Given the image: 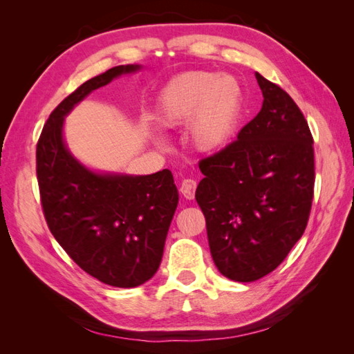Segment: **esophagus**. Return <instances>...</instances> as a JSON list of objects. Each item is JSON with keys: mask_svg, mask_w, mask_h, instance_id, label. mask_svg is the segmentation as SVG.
Returning a JSON list of instances; mask_svg holds the SVG:
<instances>
[{"mask_svg": "<svg viewBox=\"0 0 354 354\" xmlns=\"http://www.w3.org/2000/svg\"><path fill=\"white\" fill-rule=\"evenodd\" d=\"M196 181H193V179H184L181 187H179V192L183 193V196L185 199H194V192H196Z\"/></svg>", "mask_w": 354, "mask_h": 354, "instance_id": "esophagus-1", "label": "esophagus"}]
</instances>
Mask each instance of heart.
Listing matches in <instances>:
<instances>
[{"mask_svg": "<svg viewBox=\"0 0 354 354\" xmlns=\"http://www.w3.org/2000/svg\"><path fill=\"white\" fill-rule=\"evenodd\" d=\"M242 93L234 79L209 71L173 77L156 102L155 118L164 127L187 123V138L201 152H213L236 129Z\"/></svg>", "mask_w": 354, "mask_h": 354, "instance_id": "heart-1", "label": "heart"}]
</instances>
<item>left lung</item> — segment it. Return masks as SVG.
I'll list each match as a JSON object with an SVG mask.
<instances>
[{
    "label": "left lung",
    "mask_w": 354,
    "mask_h": 354,
    "mask_svg": "<svg viewBox=\"0 0 354 354\" xmlns=\"http://www.w3.org/2000/svg\"><path fill=\"white\" fill-rule=\"evenodd\" d=\"M263 106L237 140L199 161L196 201L221 274L255 281L288 257L307 227L315 185L313 137L301 109L255 73Z\"/></svg>",
    "instance_id": "obj_1"
}]
</instances>
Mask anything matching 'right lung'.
Masks as SVG:
<instances>
[{"label": "right lung", "instance_id": "add662e5", "mask_svg": "<svg viewBox=\"0 0 354 354\" xmlns=\"http://www.w3.org/2000/svg\"><path fill=\"white\" fill-rule=\"evenodd\" d=\"M138 65H120L82 84L51 112L36 145V176L51 234L76 265L115 288L155 275L178 205L171 171L147 176L97 175L62 140L64 117L76 103Z\"/></svg>", "mask_w": 354, "mask_h": 354}]
</instances>
